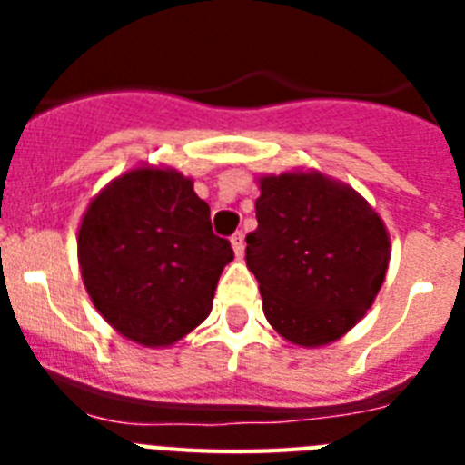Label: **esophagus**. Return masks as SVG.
<instances>
[{
  "mask_svg": "<svg viewBox=\"0 0 465 465\" xmlns=\"http://www.w3.org/2000/svg\"><path fill=\"white\" fill-rule=\"evenodd\" d=\"M230 244H232L235 256L242 258V253H244V235H242V232H235V235L230 237Z\"/></svg>",
  "mask_w": 465,
  "mask_h": 465,
  "instance_id": "34e87169",
  "label": "esophagus"
}]
</instances>
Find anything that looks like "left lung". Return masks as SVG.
<instances>
[{"label": "left lung", "instance_id": "8db88e82", "mask_svg": "<svg viewBox=\"0 0 465 465\" xmlns=\"http://www.w3.org/2000/svg\"><path fill=\"white\" fill-rule=\"evenodd\" d=\"M258 228L246 235L270 326L300 347L342 338L384 282L389 235L354 188L319 172L262 176Z\"/></svg>", "mask_w": 465, "mask_h": 465}]
</instances>
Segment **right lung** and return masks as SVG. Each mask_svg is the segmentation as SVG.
Listing matches in <instances>:
<instances>
[{"label":"right lung","mask_w":465,"mask_h":465,"mask_svg":"<svg viewBox=\"0 0 465 465\" xmlns=\"http://www.w3.org/2000/svg\"><path fill=\"white\" fill-rule=\"evenodd\" d=\"M232 246L174 170L137 167L90 203L79 265L93 305L127 340L165 347L204 322Z\"/></svg>","instance_id":"1"}]
</instances>
